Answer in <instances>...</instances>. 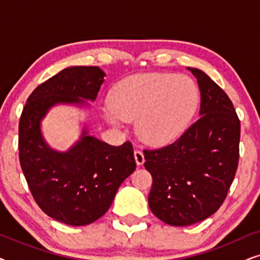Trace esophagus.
I'll use <instances>...</instances> for the list:
<instances>
[{"mask_svg": "<svg viewBox=\"0 0 260 260\" xmlns=\"http://www.w3.org/2000/svg\"><path fill=\"white\" fill-rule=\"evenodd\" d=\"M135 155V159H136V163L137 166H142L144 163V155L143 152H142L141 150H136L134 152Z\"/></svg>", "mask_w": 260, "mask_h": 260, "instance_id": "1", "label": "esophagus"}]
</instances>
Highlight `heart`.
Here are the masks:
<instances>
[{
	"instance_id": "1",
	"label": "heart",
	"mask_w": 260,
	"mask_h": 260,
	"mask_svg": "<svg viewBox=\"0 0 260 260\" xmlns=\"http://www.w3.org/2000/svg\"><path fill=\"white\" fill-rule=\"evenodd\" d=\"M106 119L113 125L137 120L145 143L163 145L176 140L197 111L200 92L189 77L145 73L129 77L113 87Z\"/></svg>"
}]
</instances>
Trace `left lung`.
I'll list each match as a JSON object with an SVG mask.
<instances>
[{
    "instance_id": "obj_1",
    "label": "left lung",
    "mask_w": 260,
    "mask_h": 260,
    "mask_svg": "<svg viewBox=\"0 0 260 260\" xmlns=\"http://www.w3.org/2000/svg\"><path fill=\"white\" fill-rule=\"evenodd\" d=\"M188 70L200 88V117L174 143L143 151L152 176L149 207L172 226L193 225L214 214L239 161L240 120L232 102L205 72Z\"/></svg>"
}]
</instances>
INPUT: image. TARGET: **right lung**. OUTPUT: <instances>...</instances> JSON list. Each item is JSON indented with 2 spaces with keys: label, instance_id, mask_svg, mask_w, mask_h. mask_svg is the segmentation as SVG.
Segmentation results:
<instances>
[{
  "label": "right lung",
  "instance_id": "obj_1",
  "mask_svg": "<svg viewBox=\"0 0 260 260\" xmlns=\"http://www.w3.org/2000/svg\"><path fill=\"white\" fill-rule=\"evenodd\" d=\"M105 73L97 66L67 67L35 88L19 123L20 165L30 193L51 218L84 226L108 212L118 188L136 169L130 142L113 147L84 129L65 152L46 143L40 123L56 104L95 101Z\"/></svg>",
  "mask_w": 260,
  "mask_h": 260
}]
</instances>
